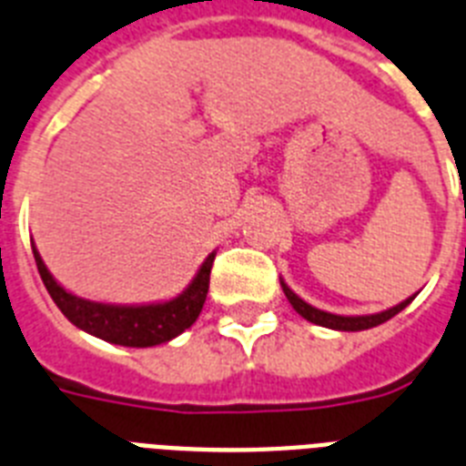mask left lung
Returning a JSON list of instances; mask_svg holds the SVG:
<instances>
[{"label": "left lung", "mask_w": 466, "mask_h": 466, "mask_svg": "<svg viewBox=\"0 0 466 466\" xmlns=\"http://www.w3.org/2000/svg\"><path fill=\"white\" fill-rule=\"evenodd\" d=\"M281 289H284V293H287L289 303L293 306V310L299 312L300 318H306L308 322L312 324H319V327H329V329H339V331H362V329H372V327H377V324L386 322V319H390L393 315H398V312L402 310V308L410 306V300H402L400 306L390 308V310H384V312H377V315H362V318H341V315H331V312H324V310H318V308L308 306L306 300L299 299L296 293L291 291V289L281 281Z\"/></svg>", "instance_id": "1"}]
</instances>
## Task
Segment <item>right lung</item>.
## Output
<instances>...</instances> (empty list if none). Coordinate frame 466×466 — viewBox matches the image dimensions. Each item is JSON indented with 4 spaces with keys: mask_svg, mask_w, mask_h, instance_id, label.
Segmentation results:
<instances>
[{
    "mask_svg": "<svg viewBox=\"0 0 466 466\" xmlns=\"http://www.w3.org/2000/svg\"><path fill=\"white\" fill-rule=\"evenodd\" d=\"M33 253L46 291L58 306V310L64 312L70 322L80 327V329L89 331V334L99 336L104 341L130 348H148L166 343L197 322L198 312L206 303V296H208L210 268H213L215 260V253H210L206 258V263L201 265V269H198V275L189 284V289L177 299L167 300V303H156V306L116 308L89 303V300H82L68 293L49 275V269L42 263L40 253L35 248Z\"/></svg>",
    "mask_w": 466,
    "mask_h": 466,
    "instance_id": "1",
    "label": "right lung"
}]
</instances>
